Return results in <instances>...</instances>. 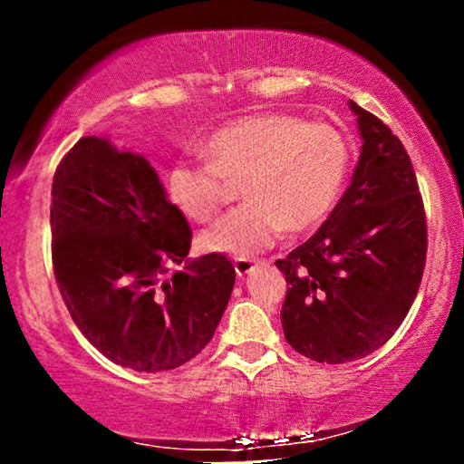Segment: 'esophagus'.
<instances>
[{"instance_id":"1","label":"esophagus","mask_w":464,"mask_h":464,"mask_svg":"<svg viewBox=\"0 0 464 464\" xmlns=\"http://www.w3.org/2000/svg\"><path fill=\"white\" fill-rule=\"evenodd\" d=\"M233 266H236V275L239 276V279H244V276H248L250 273H253L255 266L257 264H255L253 259H236V264Z\"/></svg>"}]
</instances>
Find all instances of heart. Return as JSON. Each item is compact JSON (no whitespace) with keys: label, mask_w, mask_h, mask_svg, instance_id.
<instances>
[{"label":"heart","mask_w":464,"mask_h":464,"mask_svg":"<svg viewBox=\"0 0 464 464\" xmlns=\"http://www.w3.org/2000/svg\"><path fill=\"white\" fill-rule=\"evenodd\" d=\"M205 163L179 159L165 172V194L191 222H209L239 180L244 205L200 233L207 253L246 259L287 231H305L334 209L349 174V143L324 121L255 113L228 121L200 143Z\"/></svg>","instance_id":"1"}]
</instances>
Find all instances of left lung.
Here are the masks:
<instances>
[{"instance_id": "obj_1", "label": "left lung", "mask_w": 464, "mask_h": 464, "mask_svg": "<svg viewBox=\"0 0 464 464\" xmlns=\"http://www.w3.org/2000/svg\"><path fill=\"white\" fill-rule=\"evenodd\" d=\"M360 159L343 198L314 236L276 268L287 295L281 324L305 358L343 364L388 343L417 296L428 227L403 143L349 100Z\"/></svg>"}]
</instances>
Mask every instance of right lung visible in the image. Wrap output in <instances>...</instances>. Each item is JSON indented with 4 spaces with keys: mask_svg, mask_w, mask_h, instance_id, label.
<instances>
[{
    "mask_svg": "<svg viewBox=\"0 0 464 464\" xmlns=\"http://www.w3.org/2000/svg\"><path fill=\"white\" fill-rule=\"evenodd\" d=\"M50 218L58 290L111 362L172 371L214 338L236 270L220 253L188 257V220L143 154L82 137L56 168ZM169 265L181 270L165 277Z\"/></svg>",
    "mask_w": 464,
    "mask_h": 464,
    "instance_id": "1",
    "label": "right lung"
}]
</instances>
